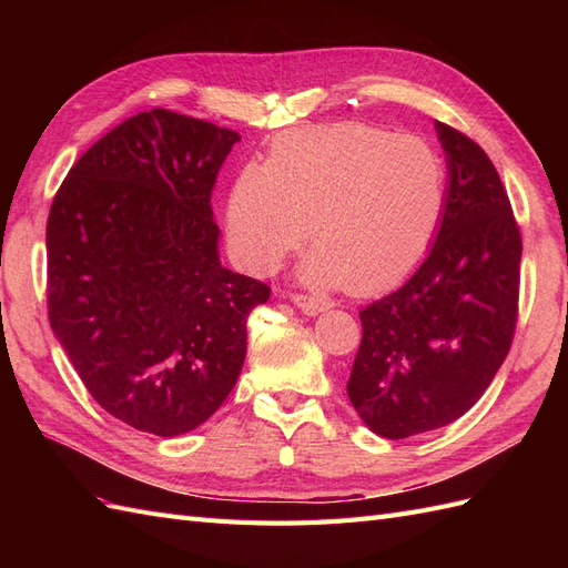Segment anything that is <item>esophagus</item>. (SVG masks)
Masks as SVG:
<instances>
[{
    "label": "esophagus",
    "instance_id": "1",
    "mask_svg": "<svg viewBox=\"0 0 568 568\" xmlns=\"http://www.w3.org/2000/svg\"><path fill=\"white\" fill-rule=\"evenodd\" d=\"M291 301H294L305 315H317V313H324L326 307H329V303H326V301L315 298V296H303V294H294V296H291Z\"/></svg>",
    "mask_w": 568,
    "mask_h": 568
}]
</instances>
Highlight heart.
<instances>
[{
    "label": "heart",
    "mask_w": 568,
    "mask_h": 568,
    "mask_svg": "<svg viewBox=\"0 0 568 568\" xmlns=\"http://www.w3.org/2000/svg\"><path fill=\"white\" fill-rule=\"evenodd\" d=\"M448 199L440 153L417 136L363 123L282 134L270 163H246L227 201V234L246 270L265 274L307 236L313 286L355 294L400 280L432 246Z\"/></svg>",
    "instance_id": "obj_1"
}]
</instances>
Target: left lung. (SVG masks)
<instances>
[{"instance_id":"left-lung-1","label":"left lung","mask_w":568,"mask_h":568,"mask_svg":"<svg viewBox=\"0 0 568 568\" xmlns=\"http://www.w3.org/2000/svg\"><path fill=\"white\" fill-rule=\"evenodd\" d=\"M448 199L417 272L369 303L348 379L357 415L390 440L459 419L509 353L519 313L521 232L500 175L467 134L438 123Z\"/></svg>"}]
</instances>
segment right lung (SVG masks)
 Listing matches in <instances>:
<instances>
[{
    "label": "right lung",
    "mask_w": 568,
    "mask_h": 568,
    "mask_svg": "<svg viewBox=\"0 0 568 568\" xmlns=\"http://www.w3.org/2000/svg\"><path fill=\"white\" fill-rule=\"evenodd\" d=\"M242 140L168 109L90 146L47 220L49 324L92 398L173 438L225 403L270 286L220 265L211 194Z\"/></svg>",
    "instance_id": "add662e5"
}]
</instances>
